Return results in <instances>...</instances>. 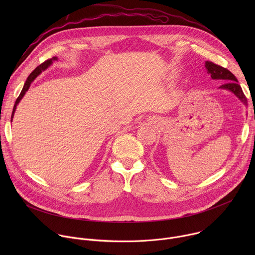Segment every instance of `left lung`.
<instances>
[{"mask_svg": "<svg viewBox=\"0 0 255 255\" xmlns=\"http://www.w3.org/2000/svg\"><path fill=\"white\" fill-rule=\"evenodd\" d=\"M206 68H207L209 74L211 75L212 79L226 81V83L223 84L220 88L231 91L241 100V102H243L245 105L247 104V99H246L241 87L238 85L237 79L235 78V76L230 70H228L227 68H225L221 65H218L212 61L206 62Z\"/></svg>", "mask_w": 255, "mask_h": 255, "instance_id": "left-lung-1", "label": "left lung"}]
</instances>
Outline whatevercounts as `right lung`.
<instances>
[{
  "instance_id": "obj_1",
  "label": "right lung",
  "mask_w": 255,
  "mask_h": 255,
  "mask_svg": "<svg viewBox=\"0 0 255 255\" xmlns=\"http://www.w3.org/2000/svg\"><path fill=\"white\" fill-rule=\"evenodd\" d=\"M55 59H56V57L49 58V59L45 60L44 62H42L40 65H38L37 67H36V68L31 72L30 76L28 77V79H27V81H26V83H25V85H24V87H23V89H22V91H21V93H20V95H19V97L17 98V100H16V102H15V105H14V108H13V112H12V118H13L14 113H15V111H16V106L18 105V103L20 102V100L23 98V96L25 95V93L28 91V89H29L31 83L35 80V78L37 77L42 70L46 69V68L52 63V60H55Z\"/></svg>"
}]
</instances>
